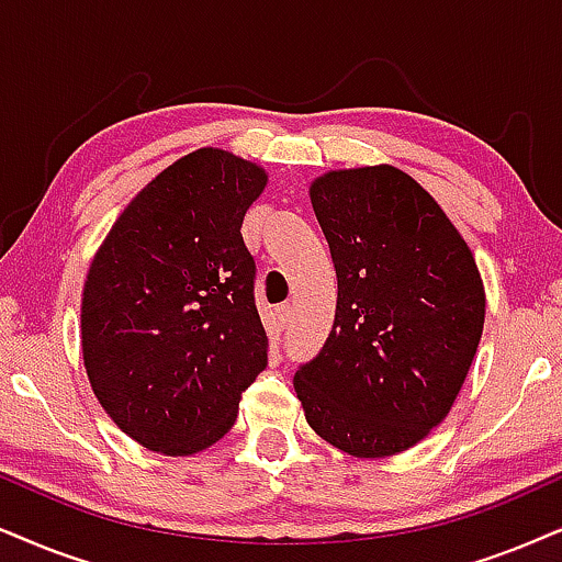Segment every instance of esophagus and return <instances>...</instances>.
Here are the masks:
<instances>
[{
	"mask_svg": "<svg viewBox=\"0 0 562 562\" xmlns=\"http://www.w3.org/2000/svg\"><path fill=\"white\" fill-rule=\"evenodd\" d=\"M290 318H293V308H290V305H280V308H277V322H280L282 329L290 324Z\"/></svg>",
	"mask_w": 562,
	"mask_h": 562,
	"instance_id": "1",
	"label": "esophagus"
}]
</instances>
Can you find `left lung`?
I'll return each mask as SVG.
<instances>
[{
    "instance_id": "obj_1",
    "label": "left lung",
    "mask_w": 562,
    "mask_h": 562,
    "mask_svg": "<svg viewBox=\"0 0 562 562\" xmlns=\"http://www.w3.org/2000/svg\"><path fill=\"white\" fill-rule=\"evenodd\" d=\"M311 204L337 314L295 394L331 446L392 457L449 415L467 379L485 324L480 269L436 199L394 166L331 170L311 183Z\"/></svg>"
}]
</instances>
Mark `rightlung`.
Instances as JSON below:
<instances>
[{"instance_id": "right-lung-1", "label": "right lung", "mask_w": 562, "mask_h": 562, "mask_svg": "<svg viewBox=\"0 0 562 562\" xmlns=\"http://www.w3.org/2000/svg\"><path fill=\"white\" fill-rule=\"evenodd\" d=\"M265 187L257 162L215 147L183 155L126 204L92 259L82 360L98 402L145 449H207L267 368L257 265L240 236Z\"/></svg>"}]
</instances>
